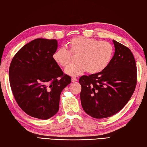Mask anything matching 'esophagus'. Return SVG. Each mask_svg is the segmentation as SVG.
<instances>
[{
	"instance_id": "34e87169",
	"label": "esophagus",
	"mask_w": 147,
	"mask_h": 147,
	"mask_svg": "<svg viewBox=\"0 0 147 147\" xmlns=\"http://www.w3.org/2000/svg\"><path fill=\"white\" fill-rule=\"evenodd\" d=\"M78 81V79H77L76 78H75V77H73V78H71V81L72 82H76Z\"/></svg>"
}]
</instances>
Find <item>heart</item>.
<instances>
[{
  "label": "heart",
  "instance_id": "1",
  "mask_svg": "<svg viewBox=\"0 0 147 147\" xmlns=\"http://www.w3.org/2000/svg\"><path fill=\"white\" fill-rule=\"evenodd\" d=\"M71 54L77 55L78 62L66 68L67 74L77 76L86 70L89 74H97L109 65L114 54V48L107 41L79 36L68 41V48L61 46L57 49L53 54V59L65 68L71 63Z\"/></svg>",
  "mask_w": 147,
  "mask_h": 147
}]
</instances>
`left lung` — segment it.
Wrapping results in <instances>:
<instances>
[{"mask_svg": "<svg viewBox=\"0 0 147 147\" xmlns=\"http://www.w3.org/2000/svg\"><path fill=\"white\" fill-rule=\"evenodd\" d=\"M115 53L103 70L79 79L82 107L87 114L102 119L117 114L132 97L137 84V68L132 51L113 40Z\"/></svg>", "mask_w": 147, "mask_h": 147, "instance_id": "obj_1", "label": "left lung"}]
</instances>
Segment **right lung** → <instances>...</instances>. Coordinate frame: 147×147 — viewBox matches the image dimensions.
<instances>
[{"instance_id": "1", "label": "right lung", "mask_w": 147, "mask_h": 147, "mask_svg": "<svg viewBox=\"0 0 147 147\" xmlns=\"http://www.w3.org/2000/svg\"><path fill=\"white\" fill-rule=\"evenodd\" d=\"M55 39L37 38L13 57L9 68L10 86L15 101L26 114L48 119L57 113L61 92L71 83L53 60Z\"/></svg>"}]
</instances>
